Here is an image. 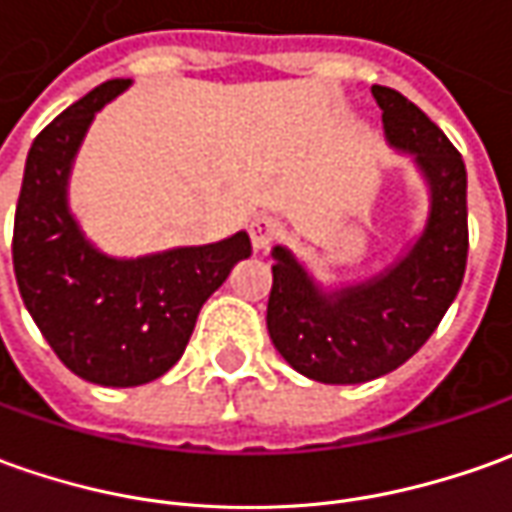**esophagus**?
Returning <instances> with one entry per match:
<instances>
[{"instance_id":"34e87169","label":"esophagus","mask_w":512,"mask_h":512,"mask_svg":"<svg viewBox=\"0 0 512 512\" xmlns=\"http://www.w3.org/2000/svg\"><path fill=\"white\" fill-rule=\"evenodd\" d=\"M274 235H277V221L269 218V215H257L255 221L249 224V238H252V246H255L257 252L269 249Z\"/></svg>"}]
</instances>
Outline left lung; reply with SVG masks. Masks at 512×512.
Masks as SVG:
<instances>
[{
	"label": "left lung",
	"instance_id": "1",
	"mask_svg": "<svg viewBox=\"0 0 512 512\" xmlns=\"http://www.w3.org/2000/svg\"><path fill=\"white\" fill-rule=\"evenodd\" d=\"M384 137L429 190L423 229L389 266L353 283L322 285L288 246L271 249L266 325L277 353L305 378L364 384L398 370L426 344L465 277L468 173L460 151L412 100L373 86Z\"/></svg>",
	"mask_w": 512,
	"mask_h": 512
}]
</instances>
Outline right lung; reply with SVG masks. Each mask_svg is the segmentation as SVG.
Instances as JSON below:
<instances>
[{
  "label": "right lung",
  "instance_id": "right-lung-1",
  "mask_svg": "<svg viewBox=\"0 0 512 512\" xmlns=\"http://www.w3.org/2000/svg\"><path fill=\"white\" fill-rule=\"evenodd\" d=\"M131 86L100 83L33 142L16 224L13 271L27 311L55 356L83 381L139 387L182 358L198 311L252 255L246 232L204 246L114 257L86 238L69 207V176L95 114Z\"/></svg>",
  "mask_w": 512,
  "mask_h": 512
}]
</instances>
